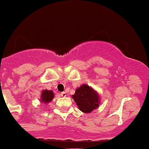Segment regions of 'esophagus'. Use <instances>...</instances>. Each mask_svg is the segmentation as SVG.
<instances>
[{
    "label": "esophagus",
    "instance_id": "esophagus-1",
    "mask_svg": "<svg viewBox=\"0 0 149 149\" xmlns=\"http://www.w3.org/2000/svg\"><path fill=\"white\" fill-rule=\"evenodd\" d=\"M61 97H66V96H67V94H66V92L65 91L61 92Z\"/></svg>",
    "mask_w": 149,
    "mask_h": 149
}]
</instances>
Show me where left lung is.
Segmentation results:
<instances>
[{"label":"left lung","instance_id":"8db88e82","mask_svg":"<svg viewBox=\"0 0 149 149\" xmlns=\"http://www.w3.org/2000/svg\"><path fill=\"white\" fill-rule=\"evenodd\" d=\"M72 98L83 113H91L99 107V94L88 84H82L77 88Z\"/></svg>","mask_w":149,"mask_h":149}]
</instances>
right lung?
<instances>
[{"instance_id": "add662e5", "label": "right lung", "mask_w": 149, "mask_h": 149, "mask_svg": "<svg viewBox=\"0 0 149 149\" xmlns=\"http://www.w3.org/2000/svg\"><path fill=\"white\" fill-rule=\"evenodd\" d=\"M54 97V93L52 91H48V90H44L42 91L41 94V98L40 101L44 104H48L52 101V100Z\"/></svg>"}]
</instances>
